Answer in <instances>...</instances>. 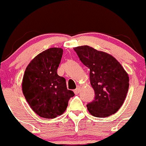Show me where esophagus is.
Returning a JSON list of instances; mask_svg holds the SVG:
<instances>
[{"instance_id":"esophagus-1","label":"esophagus","mask_w":146,"mask_h":146,"mask_svg":"<svg viewBox=\"0 0 146 146\" xmlns=\"http://www.w3.org/2000/svg\"><path fill=\"white\" fill-rule=\"evenodd\" d=\"M80 86H77V88L74 89V94H77L78 93L80 92Z\"/></svg>"}]
</instances>
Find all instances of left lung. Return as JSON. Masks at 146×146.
<instances>
[{"label": "left lung", "instance_id": "8db88e82", "mask_svg": "<svg viewBox=\"0 0 146 146\" xmlns=\"http://www.w3.org/2000/svg\"><path fill=\"white\" fill-rule=\"evenodd\" d=\"M80 60L90 69V82L95 92L92 102L87 104L89 113L105 118L122 106L129 90V76L111 55L87 45L74 48Z\"/></svg>", "mask_w": 146, "mask_h": 146}]
</instances>
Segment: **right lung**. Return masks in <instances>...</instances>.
I'll return each instance as SVG.
<instances>
[{
	"instance_id": "right-lung-1",
	"label": "right lung",
	"mask_w": 146,
	"mask_h": 146,
	"mask_svg": "<svg viewBox=\"0 0 146 146\" xmlns=\"http://www.w3.org/2000/svg\"><path fill=\"white\" fill-rule=\"evenodd\" d=\"M63 50L52 47L36 55L27 66L22 88L26 101L35 113L44 118H54L65 112L74 92L68 90L64 77L57 69Z\"/></svg>"
}]
</instances>
